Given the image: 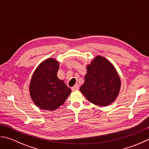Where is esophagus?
I'll return each mask as SVG.
<instances>
[{"mask_svg": "<svg viewBox=\"0 0 149 149\" xmlns=\"http://www.w3.org/2000/svg\"><path fill=\"white\" fill-rule=\"evenodd\" d=\"M72 91H76V90H78L79 89V86H78V85H76V86H74V87H72L71 89Z\"/></svg>", "mask_w": 149, "mask_h": 149, "instance_id": "esophagus-1", "label": "esophagus"}]
</instances>
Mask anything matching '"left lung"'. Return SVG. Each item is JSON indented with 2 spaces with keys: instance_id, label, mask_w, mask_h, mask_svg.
<instances>
[{
  "instance_id": "left-lung-1",
  "label": "left lung",
  "mask_w": 149,
  "mask_h": 149,
  "mask_svg": "<svg viewBox=\"0 0 149 149\" xmlns=\"http://www.w3.org/2000/svg\"><path fill=\"white\" fill-rule=\"evenodd\" d=\"M121 80L116 69L105 58L97 56L87 66L85 82L80 91L93 104L107 106L119 94Z\"/></svg>"
}]
</instances>
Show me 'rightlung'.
<instances>
[{"label": "right lung", "mask_w": 149, "mask_h": 149, "mask_svg": "<svg viewBox=\"0 0 149 149\" xmlns=\"http://www.w3.org/2000/svg\"><path fill=\"white\" fill-rule=\"evenodd\" d=\"M59 62L48 58L39 65L33 74L29 93L35 104L43 110L54 111L65 102L71 90L57 77Z\"/></svg>", "instance_id": "add662e5"}]
</instances>
